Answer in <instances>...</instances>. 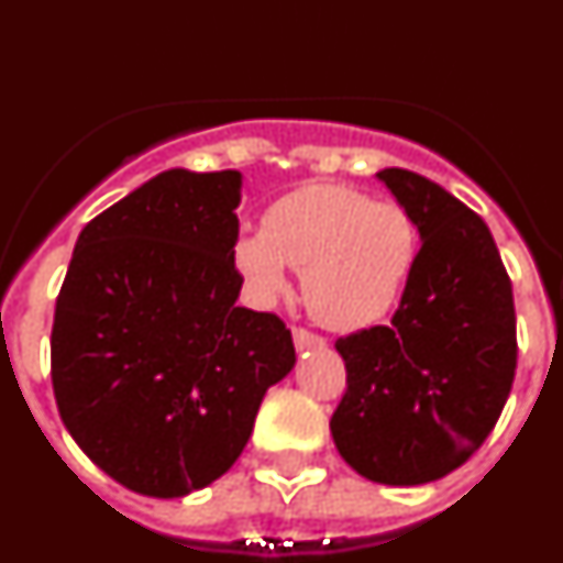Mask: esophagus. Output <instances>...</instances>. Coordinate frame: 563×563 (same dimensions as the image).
Wrapping results in <instances>:
<instances>
[{"label":"esophagus","mask_w":563,"mask_h":563,"mask_svg":"<svg viewBox=\"0 0 563 563\" xmlns=\"http://www.w3.org/2000/svg\"><path fill=\"white\" fill-rule=\"evenodd\" d=\"M292 343H296L298 352L305 350H321V346H327V341L321 335H312V332L307 330H292Z\"/></svg>","instance_id":"esophagus-1"}]
</instances>
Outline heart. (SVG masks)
I'll return each instance as SVG.
<instances>
[{"mask_svg":"<svg viewBox=\"0 0 563 563\" xmlns=\"http://www.w3.org/2000/svg\"><path fill=\"white\" fill-rule=\"evenodd\" d=\"M417 225L391 200L346 186H305L265 213V231L245 228L233 258L253 298L271 305L301 271V298L330 330H361L397 305L417 258Z\"/></svg>","mask_w":563,"mask_h":563,"instance_id":"obj_1","label":"heart"}]
</instances>
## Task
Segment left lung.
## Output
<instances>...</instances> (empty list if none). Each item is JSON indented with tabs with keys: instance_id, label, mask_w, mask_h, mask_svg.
Returning <instances> with one entry per match:
<instances>
[{
	"instance_id": "8db88e82",
	"label": "left lung",
	"mask_w": 563,
	"mask_h": 563,
	"mask_svg": "<svg viewBox=\"0 0 563 563\" xmlns=\"http://www.w3.org/2000/svg\"><path fill=\"white\" fill-rule=\"evenodd\" d=\"M420 251L391 327L338 338L346 395L330 420L338 454L380 485H422L471 460L516 375L514 287L496 242L454 194L383 168Z\"/></svg>"
}]
</instances>
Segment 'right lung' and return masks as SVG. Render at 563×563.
Instances as JSON below:
<instances>
[{
  "instance_id": "obj_1",
  "label": "right lung",
  "mask_w": 563,
  "mask_h": 563,
  "mask_svg": "<svg viewBox=\"0 0 563 563\" xmlns=\"http://www.w3.org/2000/svg\"><path fill=\"white\" fill-rule=\"evenodd\" d=\"M239 202V172L168 168L78 233L53 391L78 449L134 494L177 499L220 479L296 366L285 321L236 307Z\"/></svg>"
}]
</instances>
